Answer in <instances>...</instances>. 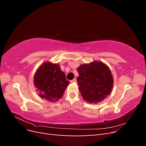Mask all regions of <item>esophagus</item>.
<instances>
[{
  "label": "esophagus",
  "instance_id": "1",
  "mask_svg": "<svg viewBox=\"0 0 146 146\" xmlns=\"http://www.w3.org/2000/svg\"><path fill=\"white\" fill-rule=\"evenodd\" d=\"M77 82V79L76 78H74V79H72V80H70V82L71 83H73V82Z\"/></svg>",
  "mask_w": 146,
  "mask_h": 146
}]
</instances>
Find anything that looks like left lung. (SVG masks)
I'll return each mask as SVG.
<instances>
[{"label":"left lung","mask_w":146,"mask_h":146,"mask_svg":"<svg viewBox=\"0 0 146 146\" xmlns=\"http://www.w3.org/2000/svg\"><path fill=\"white\" fill-rule=\"evenodd\" d=\"M78 89L83 99L90 103H98L107 98L113 85L111 72L103 63L94 61L77 68Z\"/></svg>","instance_id":"obj_1"}]
</instances>
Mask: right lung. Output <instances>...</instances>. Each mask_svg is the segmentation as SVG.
<instances>
[{
	"instance_id": "add662e5",
	"label": "right lung",
	"mask_w": 146,
	"mask_h": 146,
	"mask_svg": "<svg viewBox=\"0 0 146 146\" xmlns=\"http://www.w3.org/2000/svg\"><path fill=\"white\" fill-rule=\"evenodd\" d=\"M35 85L39 92V97L55 102L63 96L69 82L60 66L44 63L38 68L34 77Z\"/></svg>"
}]
</instances>
